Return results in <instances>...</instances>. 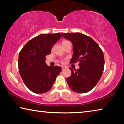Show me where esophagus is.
Wrapping results in <instances>:
<instances>
[{"label":"esophagus","mask_w":124,"mask_h":124,"mask_svg":"<svg viewBox=\"0 0 124 124\" xmlns=\"http://www.w3.org/2000/svg\"><path fill=\"white\" fill-rule=\"evenodd\" d=\"M61 67H62V70H64L65 69L67 68V67H65V66H62Z\"/></svg>","instance_id":"obj_1"}]
</instances>
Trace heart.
Returning <instances> with one entry per match:
<instances>
[{
	"instance_id": "obj_1",
	"label": "heart",
	"mask_w": 124,
	"mask_h": 124,
	"mask_svg": "<svg viewBox=\"0 0 124 124\" xmlns=\"http://www.w3.org/2000/svg\"><path fill=\"white\" fill-rule=\"evenodd\" d=\"M68 42H70V41H67V40H63V42H62V44H65V43H68Z\"/></svg>"
}]
</instances>
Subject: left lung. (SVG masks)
Returning a JSON list of instances; mask_svg holds the SVG:
<instances>
[{
  "label": "left lung",
  "instance_id": "1",
  "mask_svg": "<svg viewBox=\"0 0 124 124\" xmlns=\"http://www.w3.org/2000/svg\"><path fill=\"white\" fill-rule=\"evenodd\" d=\"M64 38L73 45L70 63L79 62L80 68L75 71L72 68L70 77L67 82L72 90L77 93H86L97 85L104 67L103 52L91 38L80 33H62Z\"/></svg>",
  "mask_w": 124,
  "mask_h": 124
}]
</instances>
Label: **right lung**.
<instances>
[{
  "label": "right lung",
  "instance_id": "1",
  "mask_svg": "<svg viewBox=\"0 0 124 124\" xmlns=\"http://www.w3.org/2000/svg\"><path fill=\"white\" fill-rule=\"evenodd\" d=\"M62 34H42L27 43L19 53L18 70L25 85L35 93H43L51 89L62 71L60 66H48L46 56L51 54L54 44Z\"/></svg>",
  "mask_w": 124,
  "mask_h": 124
}]
</instances>
